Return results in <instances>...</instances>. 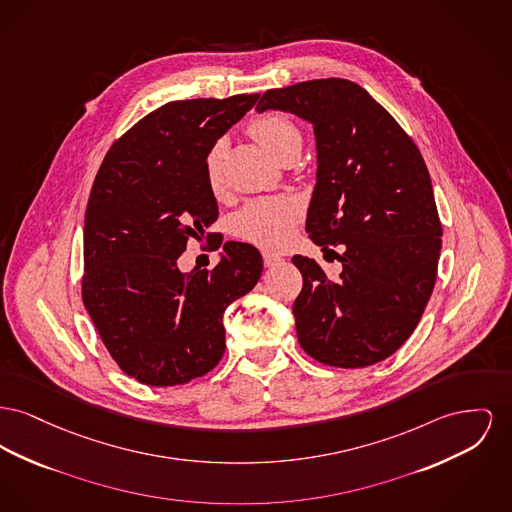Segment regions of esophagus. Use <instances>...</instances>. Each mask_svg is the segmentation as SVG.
<instances>
[{
	"mask_svg": "<svg viewBox=\"0 0 512 512\" xmlns=\"http://www.w3.org/2000/svg\"><path fill=\"white\" fill-rule=\"evenodd\" d=\"M263 261H265V267H274L276 263H280L282 259L278 255H271V253H265L263 255Z\"/></svg>",
	"mask_w": 512,
	"mask_h": 512,
	"instance_id": "1",
	"label": "esophagus"
}]
</instances>
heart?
Returning <instances> with one entry per match:
<instances>
[{"instance_id":"obj_1","label":"heart","mask_w":512,"mask_h":512,"mask_svg":"<svg viewBox=\"0 0 512 512\" xmlns=\"http://www.w3.org/2000/svg\"><path fill=\"white\" fill-rule=\"evenodd\" d=\"M251 135L265 151L282 162L290 154H300V127L286 114H265L251 123ZM205 178L212 193H220L224 185L222 143H216L205 160ZM301 220V205L292 197H272L249 203L236 216V234L253 245L278 251L284 249L296 232Z\"/></svg>"}]
</instances>
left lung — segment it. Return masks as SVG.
I'll return each instance as SVG.
<instances>
[{
	"mask_svg": "<svg viewBox=\"0 0 512 512\" xmlns=\"http://www.w3.org/2000/svg\"><path fill=\"white\" fill-rule=\"evenodd\" d=\"M280 110L313 125L317 183L307 234L323 251L344 245L340 280L296 255L294 301L301 348L332 367L387 360L414 332L431 298L441 220L414 141L360 85L315 79L267 91L257 112Z\"/></svg>",
	"mask_w": 512,
	"mask_h": 512,
	"instance_id": "obj_1",
	"label": "left lung"
}]
</instances>
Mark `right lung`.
<instances>
[{
  "mask_svg": "<svg viewBox=\"0 0 512 512\" xmlns=\"http://www.w3.org/2000/svg\"><path fill=\"white\" fill-rule=\"evenodd\" d=\"M257 98L160 106L112 145L92 183L83 303L110 356L143 385H183L214 369L226 350V307L261 278V253L240 241L224 243L211 271L178 269L187 240L218 218L207 154Z\"/></svg>",
  "mask_w": 512,
  "mask_h": 512,
  "instance_id": "1",
  "label": "right lung"
}]
</instances>
